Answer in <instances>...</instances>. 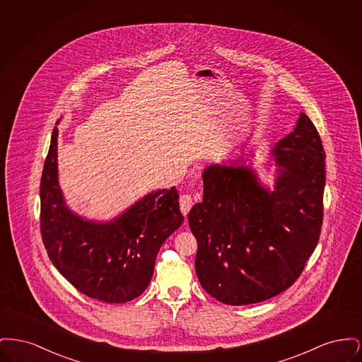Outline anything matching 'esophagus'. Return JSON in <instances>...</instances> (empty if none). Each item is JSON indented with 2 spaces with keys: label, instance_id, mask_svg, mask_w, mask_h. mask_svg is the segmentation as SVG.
<instances>
[{
  "label": "esophagus",
  "instance_id": "1",
  "mask_svg": "<svg viewBox=\"0 0 362 362\" xmlns=\"http://www.w3.org/2000/svg\"><path fill=\"white\" fill-rule=\"evenodd\" d=\"M179 202H180V210H182V213H183V216L187 217L189 209L192 207V197L189 195V194H185V195L180 197V201H179Z\"/></svg>",
  "mask_w": 362,
  "mask_h": 362
}]
</instances>
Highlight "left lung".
Wrapping results in <instances>:
<instances>
[{"label":"left lung","mask_w":362,"mask_h":362,"mask_svg":"<svg viewBox=\"0 0 362 362\" xmlns=\"http://www.w3.org/2000/svg\"><path fill=\"white\" fill-rule=\"evenodd\" d=\"M270 158L274 189L244 158L211 164L202 173L204 199L189 210L199 284L228 305L255 304L291 288L319 241L326 153L304 112Z\"/></svg>","instance_id":"left-lung-1"}]
</instances>
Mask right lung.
Segmentation results:
<instances>
[{"label": "right lung", "instance_id": "add662e5", "mask_svg": "<svg viewBox=\"0 0 362 362\" xmlns=\"http://www.w3.org/2000/svg\"><path fill=\"white\" fill-rule=\"evenodd\" d=\"M58 129L40 180V232L49 258L88 297L110 304L134 300L148 288L156 257L185 217L175 187L146 194L111 221L76 214L58 182Z\"/></svg>", "mask_w": 362, "mask_h": 362}]
</instances>
